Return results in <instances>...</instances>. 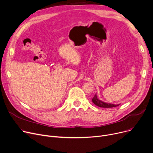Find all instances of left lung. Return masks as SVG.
I'll return each mask as SVG.
<instances>
[{"instance_id": "8db88e82", "label": "left lung", "mask_w": 153, "mask_h": 153, "mask_svg": "<svg viewBox=\"0 0 153 153\" xmlns=\"http://www.w3.org/2000/svg\"><path fill=\"white\" fill-rule=\"evenodd\" d=\"M92 102L94 103L97 106L99 107H102V108H113V107H117L119 105H114V104H111V103H105L103 102L100 100H99L97 99V95L96 94L94 97L92 98Z\"/></svg>"}]
</instances>
